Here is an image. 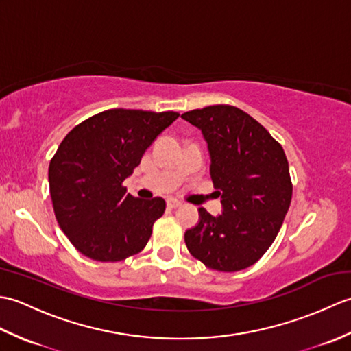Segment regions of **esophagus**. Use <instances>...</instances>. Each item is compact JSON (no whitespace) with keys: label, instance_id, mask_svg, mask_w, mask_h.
<instances>
[{"label":"esophagus","instance_id":"1","mask_svg":"<svg viewBox=\"0 0 351 351\" xmlns=\"http://www.w3.org/2000/svg\"><path fill=\"white\" fill-rule=\"evenodd\" d=\"M181 205H182V204L180 202V200H176V199H173V197L167 199V206L171 208V210H175V208H180Z\"/></svg>","mask_w":351,"mask_h":351}]
</instances>
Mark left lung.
<instances>
[{
	"label": "left lung",
	"instance_id": "left-lung-1",
	"mask_svg": "<svg viewBox=\"0 0 351 351\" xmlns=\"http://www.w3.org/2000/svg\"><path fill=\"white\" fill-rule=\"evenodd\" d=\"M181 117L204 134L223 204L217 217L199 208L200 220L185 232V244L208 268L244 270L273 244L288 213L293 182L287 155L263 125L234 106H210Z\"/></svg>",
	"mask_w": 351,
	"mask_h": 351
}]
</instances>
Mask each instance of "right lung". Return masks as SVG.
Here are the masks:
<instances>
[{
	"instance_id": "obj_1",
	"label": "right lung",
	"mask_w": 351,
	"mask_h": 351,
	"mask_svg": "<svg viewBox=\"0 0 351 351\" xmlns=\"http://www.w3.org/2000/svg\"><path fill=\"white\" fill-rule=\"evenodd\" d=\"M178 116L111 108L63 138L49 162V193L58 226L84 256L117 263L145 249L166 200L136 199L123 181Z\"/></svg>"
}]
</instances>
